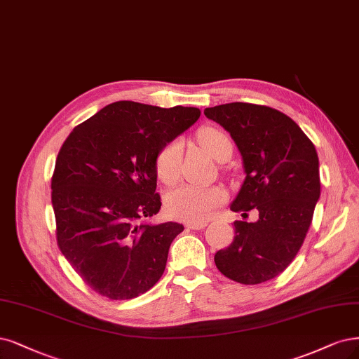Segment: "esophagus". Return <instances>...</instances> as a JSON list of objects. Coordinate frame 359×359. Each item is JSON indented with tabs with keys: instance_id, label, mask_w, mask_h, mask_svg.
<instances>
[{
	"instance_id": "34e87169",
	"label": "esophagus",
	"mask_w": 359,
	"mask_h": 359,
	"mask_svg": "<svg viewBox=\"0 0 359 359\" xmlns=\"http://www.w3.org/2000/svg\"><path fill=\"white\" fill-rule=\"evenodd\" d=\"M208 226V222L206 221H196V222H187V229H190V230H202V229H205Z\"/></svg>"
}]
</instances>
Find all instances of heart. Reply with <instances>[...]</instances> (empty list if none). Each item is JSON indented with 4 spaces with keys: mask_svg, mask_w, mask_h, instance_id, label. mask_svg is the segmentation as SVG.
I'll list each match as a JSON object with an SVG mask.
<instances>
[{
    "mask_svg": "<svg viewBox=\"0 0 359 359\" xmlns=\"http://www.w3.org/2000/svg\"><path fill=\"white\" fill-rule=\"evenodd\" d=\"M197 140L217 160L230 157L231 141L226 132L218 128H203L197 133ZM182 144L172 140L160 148L156 156L157 177L165 184H174L181 175ZM224 189L217 185L184 184L166 196V211L172 218L181 221H205L214 214L215 209L226 202Z\"/></svg>",
    "mask_w": 359,
    "mask_h": 359,
    "instance_id": "b5f03b06",
    "label": "heart"
}]
</instances>
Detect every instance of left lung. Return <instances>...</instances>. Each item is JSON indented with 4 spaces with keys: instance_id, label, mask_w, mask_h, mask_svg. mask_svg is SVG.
I'll return each instance as SVG.
<instances>
[{
    "instance_id": "obj_1",
    "label": "left lung",
    "mask_w": 359,
    "mask_h": 359,
    "mask_svg": "<svg viewBox=\"0 0 359 359\" xmlns=\"http://www.w3.org/2000/svg\"><path fill=\"white\" fill-rule=\"evenodd\" d=\"M224 128L243 158L246 178L230 209H255V222L234 221V239L215 266L229 279L255 285L280 275L300 251L320 194L313 142L297 123L266 105L230 102L205 109Z\"/></svg>"
}]
</instances>
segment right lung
<instances>
[{"mask_svg":"<svg viewBox=\"0 0 359 359\" xmlns=\"http://www.w3.org/2000/svg\"><path fill=\"white\" fill-rule=\"evenodd\" d=\"M201 117L194 107L132 101L104 107L74 128L52 177L60 252L109 300H130L162 278L178 222H142L158 212L156 156Z\"/></svg>","mask_w":359,"mask_h":359,"instance_id":"1","label":"right lung"}]
</instances>
